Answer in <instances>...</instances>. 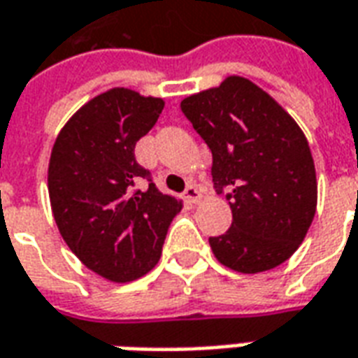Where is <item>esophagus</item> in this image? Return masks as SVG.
Instances as JSON below:
<instances>
[{
    "instance_id": "1",
    "label": "esophagus",
    "mask_w": 358,
    "mask_h": 358,
    "mask_svg": "<svg viewBox=\"0 0 358 358\" xmlns=\"http://www.w3.org/2000/svg\"><path fill=\"white\" fill-rule=\"evenodd\" d=\"M184 199H186L187 203H199L201 201V192L197 189V187L194 186V184H189V186L186 187V192H184Z\"/></svg>"
}]
</instances>
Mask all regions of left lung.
I'll return each mask as SVG.
<instances>
[{
	"mask_svg": "<svg viewBox=\"0 0 358 358\" xmlns=\"http://www.w3.org/2000/svg\"><path fill=\"white\" fill-rule=\"evenodd\" d=\"M180 109L213 153V182L232 209L230 230L209 238L220 263L243 274L282 264L316 210V172L297 122L241 76L189 95Z\"/></svg>",
	"mask_w": 358,
	"mask_h": 358,
	"instance_id": "8db88e82",
	"label": "left lung"
}]
</instances>
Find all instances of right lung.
Instances as JSON below:
<instances>
[{
    "label": "right lung",
    "mask_w": 358,
    "mask_h": 358,
    "mask_svg": "<svg viewBox=\"0 0 358 358\" xmlns=\"http://www.w3.org/2000/svg\"><path fill=\"white\" fill-rule=\"evenodd\" d=\"M159 97L113 88L76 110L53 143L48 189L66 245L95 274L124 284L159 261L182 203L161 194L134 155L155 126ZM145 179L148 188H138Z\"/></svg>",
    "instance_id": "add662e5"
}]
</instances>
